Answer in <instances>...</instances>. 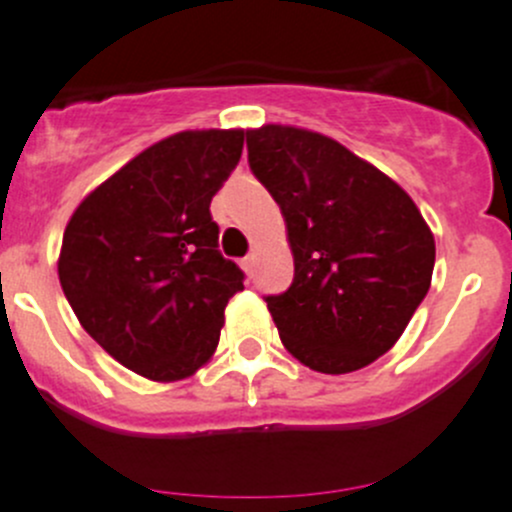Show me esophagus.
<instances>
[{
	"instance_id": "obj_1",
	"label": "esophagus",
	"mask_w": 512,
	"mask_h": 512,
	"mask_svg": "<svg viewBox=\"0 0 512 512\" xmlns=\"http://www.w3.org/2000/svg\"><path fill=\"white\" fill-rule=\"evenodd\" d=\"M255 262H257V255L252 252V255H247L245 260H242V270H245L247 275H252V272H255Z\"/></svg>"
}]
</instances>
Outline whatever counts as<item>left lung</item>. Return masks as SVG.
Instances as JSON below:
<instances>
[{
    "label": "left lung",
    "instance_id": "8db88e82",
    "mask_svg": "<svg viewBox=\"0 0 512 512\" xmlns=\"http://www.w3.org/2000/svg\"><path fill=\"white\" fill-rule=\"evenodd\" d=\"M255 178L280 205L294 257L267 297L282 344L304 366L349 374L389 352L431 287L436 242L411 195L324 133L247 131Z\"/></svg>",
    "mask_w": 512,
    "mask_h": 512
}]
</instances>
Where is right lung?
I'll return each mask as SVG.
<instances>
[{
    "mask_svg": "<svg viewBox=\"0 0 512 512\" xmlns=\"http://www.w3.org/2000/svg\"><path fill=\"white\" fill-rule=\"evenodd\" d=\"M242 143V128L173 133L91 190L66 225L61 289L81 327L143 379H188L218 349L242 272L220 255L210 200Z\"/></svg>",
    "mask_w": 512,
    "mask_h": 512,
    "instance_id": "obj_1",
    "label": "right lung"
}]
</instances>
